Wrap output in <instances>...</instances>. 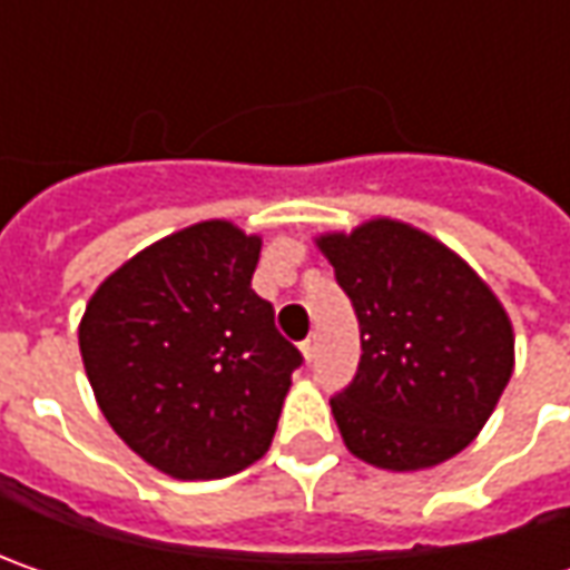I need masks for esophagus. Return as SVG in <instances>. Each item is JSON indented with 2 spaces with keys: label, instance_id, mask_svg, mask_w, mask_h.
<instances>
[{
  "label": "esophagus",
  "instance_id": "esophagus-1",
  "mask_svg": "<svg viewBox=\"0 0 570 570\" xmlns=\"http://www.w3.org/2000/svg\"><path fill=\"white\" fill-rule=\"evenodd\" d=\"M301 352H304L307 362H314L317 358V336H307V340L301 342Z\"/></svg>",
  "mask_w": 570,
  "mask_h": 570
}]
</instances>
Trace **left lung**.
Returning <instances> with one entry per match:
<instances>
[{
	"instance_id": "left-lung-1",
	"label": "left lung",
	"mask_w": 570,
	"mask_h": 570,
	"mask_svg": "<svg viewBox=\"0 0 570 570\" xmlns=\"http://www.w3.org/2000/svg\"><path fill=\"white\" fill-rule=\"evenodd\" d=\"M317 247L362 330L358 371L330 400L345 448L412 472L472 444L514 371V330L492 288L441 240L390 218Z\"/></svg>"
}]
</instances>
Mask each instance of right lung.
I'll list each match as a JSON object with an SVG mask.
<instances>
[{
	"mask_svg": "<svg viewBox=\"0 0 570 570\" xmlns=\"http://www.w3.org/2000/svg\"><path fill=\"white\" fill-rule=\"evenodd\" d=\"M263 240L199 222L100 282L78 348L110 428L174 479H222L273 444L301 352L250 288Z\"/></svg>",
	"mask_w": 570,
	"mask_h": 570,
	"instance_id": "obj_1",
	"label": "right lung"
}]
</instances>
